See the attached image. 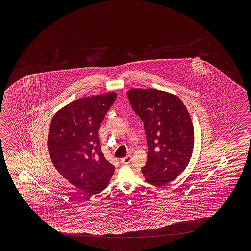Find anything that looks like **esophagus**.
I'll use <instances>...</instances> for the list:
<instances>
[{"label": "esophagus", "instance_id": "esophagus-1", "mask_svg": "<svg viewBox=\"0 0 251 251\" xmlns=\"http://www.w3.org/2000/svg\"><path fill=\"white\" fill-rule=\"evenodd\" d=\"M131 160H132V156H131V155H127L126 157L121 159L120 161H121V163L124 164V165H126V164H129V163L131 162Z\"/></svg>", "mask_w": 251, "mask_h": 251}]
</instances>
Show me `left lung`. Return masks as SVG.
Returning a JSON list of instances; mask_svg holds the SVG:
<instances>
[{
    "label": "left lung",
    "instance_id": "left-lung-1",
    "mask_svg": "<svg viewBox=\"0 0 251 251\" xmlns=\"http://www.w3.org/2000/svg\"><path fill=\"white\" fill-rule=\"evenodd\" d=\"M128 100L144 122L148 145L145 180L164 187L185 171L192 156L194 127L177 97L154 89H131Z\"/></svg>",
    "mask_w": 251,
    "mask_h": 251
}]
</instances>
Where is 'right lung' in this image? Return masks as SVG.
I'll return each mask as SVG.
<instances>
[{
    "mask_svg": "<svg viewBox=\"0 0 251 251\" xmlns=\"http://www.w3.org/2000/svg\"><path fill=\"white\" fill-rule=\"evenodd\" d=\"M117 99L116 92L86 97L70 103L53 116L48 151L65 179L88 195L107 187L115 167L102 152L98 130Z\"/></svg>",
    "mask_w": 251,
    "mask_h": 251,
    "instance_id": "right-lung-1",
    "label": "right lung"
}]
</instances>
